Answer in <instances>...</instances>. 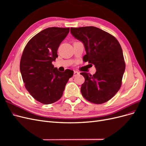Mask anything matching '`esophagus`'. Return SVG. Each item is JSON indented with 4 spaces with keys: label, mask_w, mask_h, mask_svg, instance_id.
<instances>
[{
    "label": "esophagus",
    "mask_w": 146,
    "mask_h": 146,
    "mask_svg": "<svg viewBox=\"0 0 146 146\" xmlns=\"http://www.w3.org/2000/svg\"><path fill=\"white\" fill-rule=\"evenodd\" d=\"M78 74H79L78 72H77V71H74V76H77V75H78Z\"/></svg>",
    "instance_id": "34e87169"
}]
</instances>
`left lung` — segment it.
I'll list each match as a JSON object with an SVG mask.
<instances>
[{"label":"left lung","mask_w":146,"mask_h":146,"mask_svg":"<svg viewBox=\"0 0 146 146\" xmlns=\"http://www.w3.org/2000/svg\"><path fill=\"white\" fill-rule=\"evenodd\" d=\"M72 36L83 42L86 54L85 62L93 64L96 72H82L85 77L81 87L87 100L101 104L111 99L120 89L125 64L120 44L115 37L92 26L70 28Z\"/></svg>","instance_id":"left-lung-1"}]
</instances>
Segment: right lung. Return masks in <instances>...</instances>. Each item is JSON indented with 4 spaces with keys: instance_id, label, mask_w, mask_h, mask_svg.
Here are the masks:
<instances>
[{
    "instance_id": "add662e5",
    "label": "right lung",
    "mask_w": 146,
    "mask_h": 146,
    "mask_svg": "<svg viewBox=\"0 0 146 146\" xmlns=\"http://www.w3.org/2000/svg\"><path fill=\"white\" fill-rule=\"evenodd\" d=\"M69 32V28H47L34 36L24 48L20 61L21 76L30 95L42 104L58 100L74 74L70 69L60 72L52 64Z\"/></svg>"
}]
</instances>
